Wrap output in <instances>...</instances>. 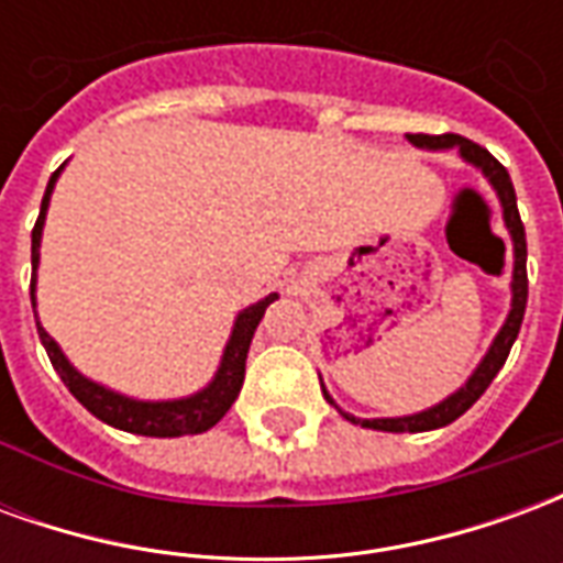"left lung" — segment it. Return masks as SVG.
<instances>
[{"label":"left lung","mask_w":563,"mask_h":563,"mask_svg":"<svg viewBox=\"0 0 563 563\" xmlns=\"http://www.w3.org/2000/svg\"><path fill=\"white\" fill-rule=\"evenodd\" d=\"M410 144L422 150H449V147H459L461 159L471 162L473 168H479V172L488 177V184L500 198V210H504V225H507L509 238H512V283H509V289H512V305H509L507 322L500 325L497 331V338L488 346V353L483 355V362L476 365L467 383L461 386L459 391H452L446 401L434 404V407H428L422 413L413 416H395V419H355V416L343 413L338 404L331 401V395L322 389L325 395V401L334 404L338 410H341L343 419H350V422L362 424V428H374V431H395V434H404V431H434V428H443V424L455 422L461 413H467L473 404L483 398V391L492 386V379L497 377V371L504 367L507 362L509 350H512V343L519 338L521 329V319H525V305H528V268H525V262H528V244H525V225H521L519 208H516V189H512V180H509L507 168L500 165V162L488 153L479 144H473V141L461 139V135H407Z\"/></svg>","instance_id":"8db88e82"}]
</instances>
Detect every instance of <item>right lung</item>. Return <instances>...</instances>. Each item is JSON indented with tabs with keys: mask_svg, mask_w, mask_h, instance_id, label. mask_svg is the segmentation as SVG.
<instances>
[{
	"mask_svg": "<svg viewBox=\"0 0 563 563\" xmlns=\"http://www.w3.org/2000/svg\"><path fill=\"white\" fill-rule=\"evenodd\" d=\"M63 168H56L51 174V184L44 189L42 198V213L35 220V229H32V310H35V271H38V250H42V229L44 217H47V205H51V192H54L56 177H59ZM271 301H277V292L265 295L262 301L250 305L246 310L238 313L234 319L232 338L222 350V362L217 367V374L210 379L208 386L189 398H174V401H135V398H126L120 391H111L92 383L80 374L78 367L68 362L59 343L42 329V322L35 317V325H38V338H42L44 350H47V358L51 365L56 367V374L63 377V383L68 386V391L78 398L87 410H90L96 419H102L104 424H114L120 431H129V434L141 437H184V434H201L213 424L220 422L222 416L229 413V407L234 404V398L241 395V386H244V367H246V353H250V341L256 334V325L265 317Z\"/></svg>",
	"mask_w": 563,
	"mask_h": 563,
	"instance_id": "add662e5",
	"label": "right lung"
}]
</instances>
